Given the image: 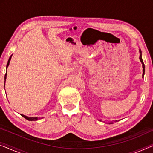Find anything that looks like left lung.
<instances>
[{"label": "left lung", "instance_id": "left-lung-1", "mask_svg": "<svg viewBox=\"0 0 153 153\" xmlns=\"http://www.w3.org/2000/svg\"><path fill=\"white\" fill-rule=\"evenodd\" d=\"M139 51H140V53H141V55H140L139 59H140V60H141L142 65H143V76H144V73H145V65H144V63H143V60H142L141 51V50H139Z\"/></svg>", "mask_w": 153, "mask_h": 153}]
</instances>
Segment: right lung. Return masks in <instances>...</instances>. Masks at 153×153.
<instances>
[{
	"instance_id": "1",
	"label": "right lung",
	"mask_w": 153,
	"mask_h": 153,
	"mask_svg": "<svg viewBox=\"0 0 153 153\" xmlns=\"http://www.w3.org/2000/svg\"><path fill=\"white\" fill-rule=\"evenodd\" d=\"M12 56H10L9 60H8V62H7V67H6V68H7L8 65H9V63H10V60H11ZM6 76H7V72H6V74H5V80H6ZM21 115H22V116L24 117V118H26V120H30V121H32V120H37V119H38V118H37V117H35V118H31V117H27V116H24V115H22V114H21Z\"/></svg>"
}]
</instances>
